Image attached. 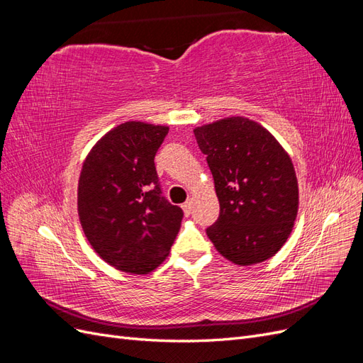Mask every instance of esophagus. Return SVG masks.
Segmentation results:
<instances>
[{"label": "esophagus", "instance_id": "esophagus-1", "mask_svg": "<svg viewBox=\"0 0 363 363\" xmlns=\"http://www.w3.org/2000/svg\"><path fill=\"white\" fill-rule=\"evenodd\" d=\"M182 208H183L184 215H186V216H189V215H191V211H192V203H191V201H186V203H183V204H182Z\"/></svg>", "mask_w": 363, "mask_h": 363}]
</instances>
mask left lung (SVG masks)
<instances>
[{"mask_svg": "<svg viewBox=\"0 0 363 363\" xmlns=\"http://www.w3.org/2000/svg\"><path fill=\"white\" fill-rule=\"evenodd\" d=\"M215 180L219 216L206 228L236 265L272 257L286 242L298 211V183L288 152L248 118H227L194 130Z\"/></svg>", "mask_w": 363, "mask_h": 363, "instance_id": "obj_1", "label": "left lung"}]
</instances>
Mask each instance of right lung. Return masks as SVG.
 Here are the masks:
<instances>
[{"label": "right lung", "instance_id": "1", "mask_svg": "<svg viewBox=\"0 0 363 363\" xmlns=\"http://www.w3.org/2000/svg\"><path fill=\"white\" fill-rule=\"evenodd\" d=\"M168 127L121 124L96 142L79 182V215L94 250L112 267L147 274L167 259L183 211L163 196L155 157Z\"/></svg>", "mask_w": 363, "mask_h": 363}]
</instances>
